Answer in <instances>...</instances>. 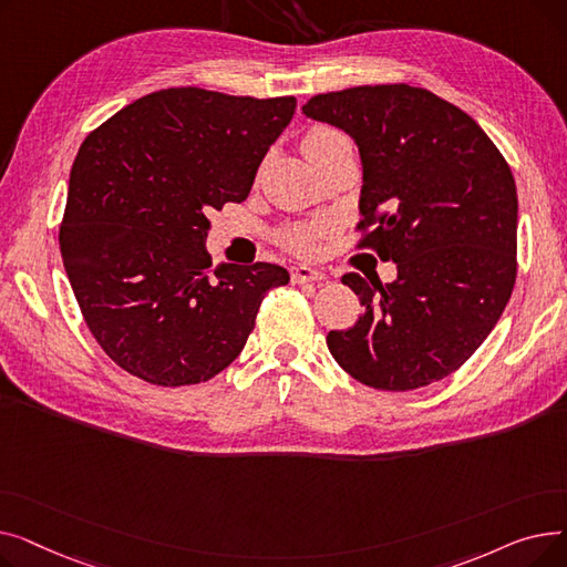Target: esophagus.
Instances as JSON below:
<instances>
[{
    "label": "esophagus",
    "instance_id": "obj_1",
    "mask_svg": "<svg viewBox=\"0 0 567 567\" xmlns=\"http://www.w3.org/2000/svg\"><path fill=\"white\" fill-rule=\"evenodd\" d=\"M319 280H323V274L317 271V268H310V266H293L291 268V282L293 285L319 282Z\"/></svg>",
    "mask_w": 567,
    "mask_h": 567
}]
</instances>
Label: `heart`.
Segmentation results:
<instances>
[{
	"mask_svg": "<svg viewBox=\"0 0 567 567\" xmlns=\"http://www.w3.org/2000/svg\"><path fill=\"white\" fill-rule=\"evenodd\" d=\"M344 140V135L338 128L331 126H312L303 140H301V152L303 156L315 163L317 158H321L323 154H329L331 148ZM317 227H308V225H299V227H291L287 231H282L280 241L285 248H289L296 255H310L317 248Z\"/></svg>",
	"mask_w": 567,
	"mask_h": 567,
	"instance_id": "heart-1",
	"label": "heart"
}]
</instances>
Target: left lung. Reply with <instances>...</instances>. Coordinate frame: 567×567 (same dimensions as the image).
<instances>
[{
  "label": "left lung",
  "mask_w": 567,
  "mask_h": 567,
  "mask_svg": "<svg viewBox=\"0 0 567 567\" xmlns=\"http://www.w3.org/2000/svg\"><path fill=\"white\" fill-rule=\"evenodd\" d=\"M303 114L359 144L355 248L398 264L389 285L342 276L365 312L326 338L333 359L379 391H413L453 374L492 333L515 287L511 165L464 110L423 86H351L312 96Z\"/></svg>",
  "instance_id": "8db88e82"
}]
</instances>
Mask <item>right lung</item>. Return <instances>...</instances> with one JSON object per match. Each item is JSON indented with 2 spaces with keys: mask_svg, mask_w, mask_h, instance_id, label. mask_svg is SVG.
I'll list each match as a JSON object with an SVG mask.
<instances>
[{
  "mask_svg": "<svg viewBox=\"0 0 567 567\" xmlns=\"http://www.w3.org/2000/svg\"><path fill=\"white\" fill-rule=\"evenodd\" d=\"M293 96L172 86L118 110L75 156L59 250L80 312L128 374L190 385L223 372L255 329L278 264L212 266L206 214L244 202L291 122Z\"/></svg>",
  "mask_w": 567,
  "mask_h": 567,
  "instance_id": "add662e5",
  "label": "right lung"
}]
</instances>
